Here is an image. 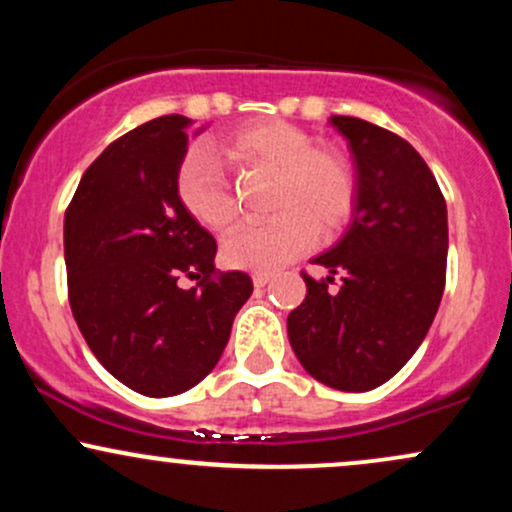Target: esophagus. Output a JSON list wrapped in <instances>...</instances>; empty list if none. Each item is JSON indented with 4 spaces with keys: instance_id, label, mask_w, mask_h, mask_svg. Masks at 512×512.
<instances>
[{
    "instance_id": "1",
    "label": "esophagus",
    "mask_w": 512,
    "mask_h": 512,
    "mask_svg": "<svg viewBox=\"0 0 512 512\" xmlns=\"http://www.w3.org/2000/svg\"><path fill=\"white\" fill-rule=\"evenodd\" d=\"M269 281H272V274H267V272H255V274H252V284H255L257 289L267 286Z\"/></svg>"
}]
</instances>
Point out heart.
Instances as JSON below:
<instances>
[{
	"instance_id": "heart-1",
	"label": "heart",
	"mask_w": 512,
	"mask_h": 512,
	"mask_svg": "<svg viewBox=\"0 0 512 512\" xmlns=\"http://www.w3.org/2000/svg\"><path fill=\"white\" fill-rule=\"evenodd\" d=\"M216 154L238 173L272 175L264 223H248L228 233L221 257L228 267L274 272L310 248L315 233L330 238L342 231L356 207V178L349 161L317 149L313 137L281 120H262L223 134ZM182 209L209 231L236 221L238 204L221 168L204 151H190L175 173Z\"/></svg>"
}]
</instances>
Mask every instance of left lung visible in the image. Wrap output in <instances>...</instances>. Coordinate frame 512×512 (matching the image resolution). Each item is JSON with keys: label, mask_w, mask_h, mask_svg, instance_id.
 I'll return each mask as SVG.
<instances>
[{"label": "left lung", "mask_w": 512, "mask_h": 512, "mask_svg": "<svg viewBox=\"0 0 512 512\" xmlns=\"http://www.w3.org/2000/svg\"><path fill=\"white\" fill-rule=\"evenodd\" d=\"M356 163L349 231L315 257L330 272L303 274L305 301L286 327L293 354L320 383L366 392L387 383L424 342L448 262V209L431 168L397 134L332 115ZM334 275L339 292H327Z\"/></svg>", "instance_id": "obj_1"}]
</instances>
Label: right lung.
Listing matches in <instances>:
<instances>
[{
	"label": "right lung",
	"mask_w": 512,
	"mask_h": 512,
	"mask_svg": "<svg viewBox=\"0 0 512 512\" xmlns=\"http://www.w3.org/2000/svg\"><path fill=\"white\" fill-rule=\"evenodd\" d=\"M190 132L192 120L163 115L122 134L86 168L64 214L76 325L103 368L146 397L207 378L252 293L245 272H216L214 236L175 192ZM182 278L198 286L182 290Z\"/></svg>",
	"instance_id": "obj_1"
}]
</instances>
